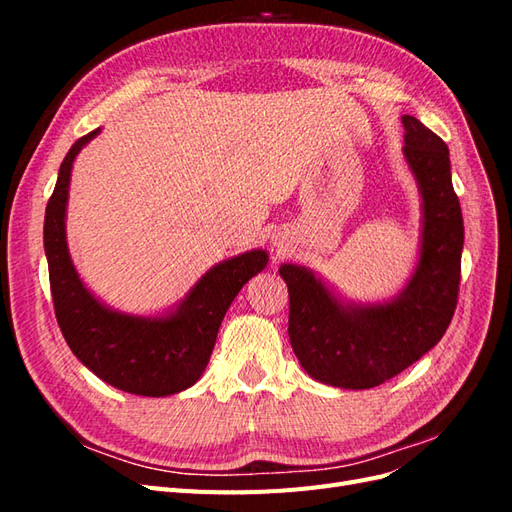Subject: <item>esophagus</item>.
Here are the masks:
<instances>
[{
	"mask_svg": "<svg viewBox=\"0 0 512 512\" xmlns=\"http://www.w3.org/2000/svg\"><path fill=\"white\" fill-rule=\"evenodd\" d=\"M277 247H280V245H277Z\"/></svg>",
	"mask_w": 512,
	"mask_h": 512,
	"instance_id": "34e87169",
	"label": "esophagus"
}]
</instances>
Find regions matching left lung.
<instances>
[{"instance_id":"obj_1","label":"left lung","mask_w":512,"mask_h":512,"mask_svg":"<svg viewBox=\"0 0 512 512\" xmlns=\"http://www.w3.org/2000/svg\"><path fill=\"white\" fill-rule=\"evenodd\" d=\"M401 123L423 213L418 260L404 290L389 301L354 303L312 269L280 267L292 350L309 376L337 389H374L401 374L440 342L457 307L463 218L448 147L416 117Z\"/></svg>"}]
</instances>
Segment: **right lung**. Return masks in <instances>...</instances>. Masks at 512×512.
I'll return each instance as SVG.
<instances>
[{"label": "right lung", "instance_id": "add662e5", "mask_svg": "<svg viewBox=\"0 0 512 512\" xmlns=\"http://www.w3.org/2000/svg\"><path fill=\"white\" fill-rule=\"evenodd\" d=\"M100 128L76 141L59 166L44 215V252L55 316L70 350L89 371L119 391L143 397L175 395L198 382L220 324L239 290L267 267L265 250L218 262L164 314L136 316L102 303L68 252L66 209L72 164Z\"/></svg>", "mask_w": 512, "mask_h": 512}]
</instances>
